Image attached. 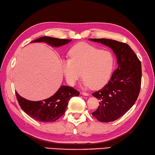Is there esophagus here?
<instances>
[{
  "mask_svg": "<svg viewBox=\"0 0 155 155\" xmlns=\"http://www.w3.org/2000/svg\"><path fill=\"white\" fill-rule=\"evenodd\" d=\"M80 94H82V95H84V96H88L89 94L87 93H85V92H80Z\"/></svg>",
  "mask_w": 155,
  "mask_h": 155,
  "instance_id": "1",
  "label": "esophagus"
}]
</instances>
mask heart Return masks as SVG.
<instances>
[{
	"label": "heart",
	"instance_id": "b5f03b06",
	"mask_svg": "<svg viewBox=\"0 0 155 155\" xmlns=\"http://www.w3.org/2000/svg\"><path fill=\"white\" fill-rule=\"evenodd\" d=\"M69 54V59L63 60L62 67L69 84L74 85L80 79L81 72L86 87L99 88L109 80L115 62L111 51L80 43L73 46Z\"/></svg>",
	"mask_w": 155,
	"mask_h": 155
}]
</instances>
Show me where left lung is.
I'll list each match as a JSON object with an SVG mask.
<instances>
[{
	"label": "left lung",
	"mask_w": 155,
	"mask_h": 155,
	"mask_svg": "<svg viewBox=\"0 0 155 155\" xmlns=\"http://www.w3.org/2000/svg\"><path fill=\"white\" fill-rule=\"evenodd\" d=\"M112 49L118 68L109 82L93 95L99 105L92 114L100 122L109 123L123 116L134 105L140 94L142 64L131 47L125 43L107 39H90Z\"/></svg>",
	"instance_id": "left-lung-1"
}]
</instances>
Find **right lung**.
<instances>
[{"instance_id": "add662e5", "label": "right lung", "mask_w": 155, "mask_h": 155, "mask_svg": "<svg viewBox=\"0 0 155 155\" xmlns=\"http://www.w3.org/2000/svg\"><path fill=\"white\" fill-rule=\"evenodd\" d=\"M71 39L42 37L31 42H45L53 47H59L67 44ZM80 92L73 87L62 86L58 91L50 98L43 101H31L23 98L15 92L18 104L24 112L32 118L42 123L54 122L64 114L68 103L73 97H77Z\"/></svg>"}]
</instances>
